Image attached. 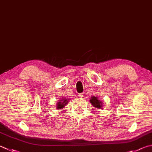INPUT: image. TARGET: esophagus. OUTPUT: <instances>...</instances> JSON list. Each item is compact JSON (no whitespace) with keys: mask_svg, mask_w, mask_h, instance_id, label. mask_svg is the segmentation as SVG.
Masks as SVG:
<instances>
[{"mask_svg":"<svg viewBox=\"0 0 152 152\" xmlns=\"http://www.w3.org/2000/svg\"><path fill=\"white\" fill-rule=\"evenodd\" d=\"M78 96L79 98H82V97H84V94L82 93H80V94H78Z\"/></svg>","mask_w":152,"mask_h":152,"instance_id":"1","label":"esophagus"}]
</instances>
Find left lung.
Returning <instances> with one entry per match:
<instances>
[{
  "instance_id": "left-lung-1",
  "label": "left lung",
  "mask_w": 152,
  "mask_h": 152,
  "mask_svg": "<svg viewBox=\"0 0 152 152\" xmlns=\"http://www.w3.org/2000/svg\"><path fill=\"white\" fill-rule=\"evenodd\" d=\"M90 102V103L92 104V106H94V107H96V108H102V107L101 102L99 100V99L97 97H95V96H92V97H91Z\"/></svg>"
}]
</instances>
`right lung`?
Instances as JSON below:
<instances>
[{
  "label": "right lung",
  "mask_w": 152,
  "mask_h": 152,
  "mask_svg": "<svg viewBox=\"0 0 152 152\" xmlns=\"http://www.w3.org/2000/svg\"><path fill=\"white\" fill-rule=\"evenodd\" d=\"M68 100H66L64 98L62 99V100H60L58 103H57V109H61L62 107H64L68 103Z\"/></svg>",
  "instance_id": "1"
}]
</instances>
